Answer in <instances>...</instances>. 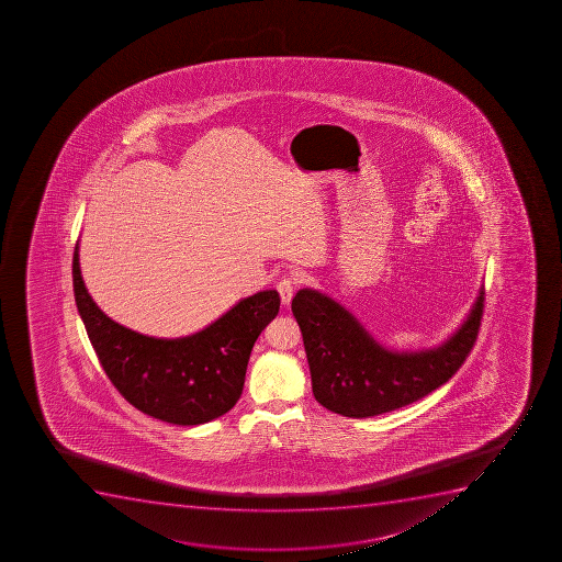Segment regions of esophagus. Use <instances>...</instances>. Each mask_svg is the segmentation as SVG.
Wrapping results in <instances>:
<instances>
[{"label":"esophagus","mask_w":562,"mask_h":562,"mask_svg":"<svg viewBox=\"0 0 562 562\" xmlns=\"http://www.w3.org/2000/svg\"><path fill=\"white\" fill-rule=\"evenodd\" d=\"M295 288L296 278H282V280L278 282L277 290L278 293H280V299H282L284 306H290L293 293H295Z\"/></svg>","instance_id":"obj_1"}]
</instances>
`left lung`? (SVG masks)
<instances>
[{
	"mask_svg": "<svg viewBox=\"0 0 562 562\" xmlns=\"http://www.w3.org/2000/svg\"><path fill=\"white\" fill-rule=\"evenodd\" d=\"M484 285L463 323L439 345L392 350L323 291L304 288L291 304L306 348L313 395L346 417H372L422 400L447 383L473 350Z\"/></svg>",
	"mask_w": 562,
	"mask_h": 562,
	"instance_id": "obj_1",
	"label": "left lung"
}]
</instances>
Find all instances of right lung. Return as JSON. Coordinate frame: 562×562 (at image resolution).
<instances>
[{"instance_id": "obj_1", "label": "right lung", "mask_w": 562, "mask_h": 562, "mask_svg": "<svg viewBox=\"0 0 562 562\" xmlns=\"http://www.w3.org/2000/svg\"><path fill=\"white\" fill-rule=\"evenodd\" d=\"M78 315L113 386L137 411L161 422L192 427L227 414L241 395L250 350L277 317V291L245 296L195 334L165 339L126 328L91 299L72 255Z\"/></svg>"}]
</instances>
